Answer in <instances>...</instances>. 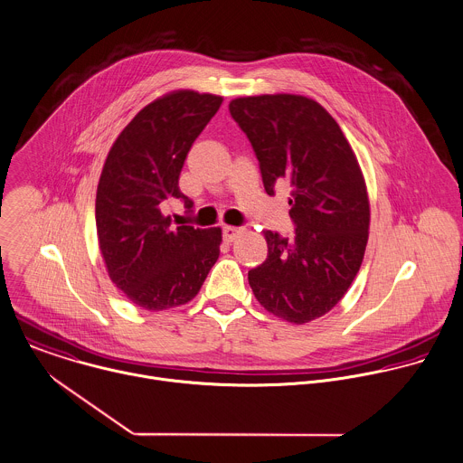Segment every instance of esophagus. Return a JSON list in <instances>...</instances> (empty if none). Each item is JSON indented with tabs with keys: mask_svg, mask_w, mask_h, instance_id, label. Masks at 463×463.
Segmentation results:
<instances>
[{
	"mask_svg": "<svg viewBox=\"0 0 463 463\" xmlns=\"http://www.w3.org/2000/svg\"><path fill=\"white\" fill-rule=\"evenodd\" d=\"M241 232H243V229H241V227H231V225H225V227H223V240H225V241H234Z\"/></svg>",
	"mask_w": 463,
	"mask_h": 463,
	"instance_id": "esophagus-1",
	"label": "esophagus"
}]
</instances>
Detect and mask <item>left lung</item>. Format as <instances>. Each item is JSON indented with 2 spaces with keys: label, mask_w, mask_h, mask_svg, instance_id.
Returning a JSON list of instances; mask_svg holds the SVG:
<instances>
[{
  "label": "left lung",
  "mask_w": 463,
  "mask_h": 463,
  "mask_svg": "<svg viewBox=\"0 0 463 463\" xmlns=\"http://www.w3.org/2000/svg\"><path fill=\"white\" fill-rule=\"evenodd\" d=\"M229 111L252 144L267 194L290 193L292 238L265 231L267 260L249 270L260 305L294 325L328 314L355 279L370 229L357 156L335 118L314 99L240 97Z\"/></svg>",
  "instance_id": "left-lung-1"
}]
</instances>
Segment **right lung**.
Wrapping results in <instances>:
<instances>
[{
	"instance_id": "right-lung-1",
	"label": "right lung",
	"mask_w": 463,
	"mask_h": 463,
	"mask_svg": "<svg viewBox=\"0 0 463 463\" xmlns=\"http://www.w3.org/2000/svg\"><path fill=\"white\" fill-rule=\"evenodd\" d=\"M222 97L171 91L142 108L113 142L95 198V223L109 279L137 307L160 312L189 303L220 256L222 229L171 227L164 202H193L178 178Z\"/></svg>"
}]
</instances>
